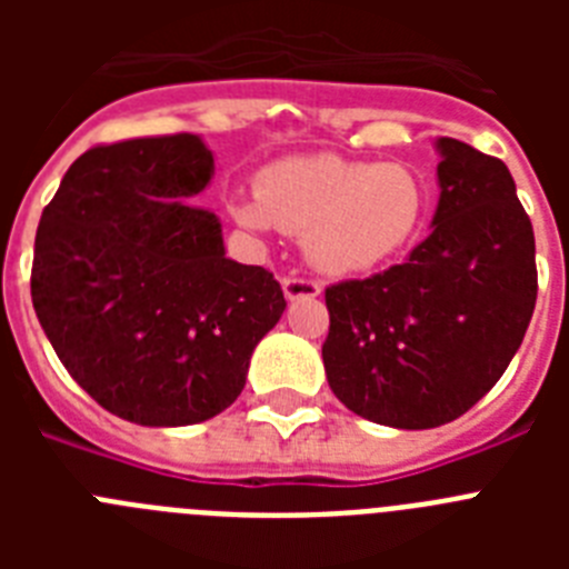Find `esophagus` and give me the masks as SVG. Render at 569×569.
Wrapping results in <instances>:
<instances>
[{
	"instance_id": "1",
	"label": "esophagus",
	"mask_w": 569,
	"mask_h": 569,
	"mask_svg": "<svg viewBox=\"0 0 569 569\" xmlns=\"http://www.w3.org/2000/svg\"><path fill=\"white\" fill-rule=\"evenodd\" d=\"M281 290H284L288 301L316 299V296H321V284H319V281L301 279V276H290V279L281 281Z\"/></svg>"
}]
</instances>
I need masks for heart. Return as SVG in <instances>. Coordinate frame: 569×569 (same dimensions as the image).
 <instances>
[{"instance_id":"heart-1","label":"heart","mask_w":569,"mask_h":569,"mask_svg":"<svg viewBox=\"0 0 569 569\" xmlns=\"http://www.w3.org/2000/svg\"><path fill=\"white\" fill-rule=\"evenodd\" d=\"M228 208L259 236L273 228L301 236L319 273L361 276L419 239L430 188L410 164L316 153L268 164L256 176V193H233Z\"/></svg>"}]
</instances>
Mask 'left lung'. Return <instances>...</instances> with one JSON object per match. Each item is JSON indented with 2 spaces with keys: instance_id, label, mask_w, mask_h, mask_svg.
I'll return each mask as SVG.
<instances>
[{
  "instance_id": "left-lung-1",
  "label": "left lung",
  "mask_w": 569,
  "mask_h": 569,
  "mask_svg": "<svg viewBox=\"0 0 569 569\" xmlns=\"http://www.w3.org/2000/svg\"><path fill=\"white\" fill-rule=\"evenodd\" d=\"M439 204L405 264L325 290L336 399L396 430L467 413L521 347L536 308V239L501 159L441 136Z\"/></svg>"
}]
</instances>
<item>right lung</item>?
<instances>
[{"instance_id": "right-lung-1", "label": "right lung", "mask_w": 569, "mask_h": 569, "mask_svg": "<svg viewBox=\"0 0 569 569\" xmlns=\"http://www.w3.org/2000/svg\"><path fill=\"white\" fill-rule=\"evenodd\" d=\"M213 179L202 136L102 144L42 210L30 296L73 381L133 425L184 427L239 399L288 301L224 256L222 222L184 204Z\"/></svg>"}]
</instances>
